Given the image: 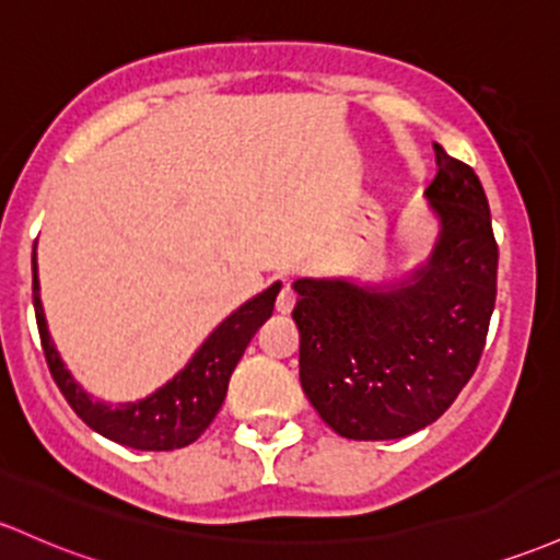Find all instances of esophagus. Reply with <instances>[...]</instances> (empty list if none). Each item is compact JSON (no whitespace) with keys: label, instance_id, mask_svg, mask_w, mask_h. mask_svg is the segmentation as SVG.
Instances as JSON below:
<instances>
[{"label":"esophagus","instance_id":"esophagus-1","mask_svg":"<svg viewBox=\"0 0 560 560\" xmlns=\"http://www.w3.org/2000/svg\"><path fill=\"white\" fill-rule=\"evenodd\" d=\"M294 303H298V298H294V290H292V284H281V290H279V294H276V311L279 313H290L292 308H294Z\"/></svg>","mask_w":560,"mask_h":560}]
</instances>
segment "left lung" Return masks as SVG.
Instances as JSON below:
<instances>
[{"label": "left lung", "instance_id": "obj_1", "mask_svg": "<svg viewBox=\"0 0 560 560\" xmlns=\"http://www.w3.org/2000/svg\"><path fill=\"white\" fill-rule=\"evenodd\" d=\"M425 196L441 218L428 266L396 290L294 281L300 385L342 439H404L439 420L468 385L497 300L489 201L470 164L433 143Z\"/></svg>", "mask_w": 560, "mask_h": 560}]
</instances>
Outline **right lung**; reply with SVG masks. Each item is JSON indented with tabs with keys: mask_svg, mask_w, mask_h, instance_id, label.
Wrapping results in <instances>:
<instances>
[{
	"mask_svg": "<svg viewBox=\"0 0 560 560\" xmlns=\"http://www.w3.org/2000/svg\"><path fill=\"white\" fill-rule=\"evenodd\" d=\"M34 313L36 327H39L42 350H45L47 366L66 396L69 407L82 417L95 433L106 435L121 446L143 452H170L180 446L194 444L214 420L229 393L231 372L236 370L238 359L247 350L255 331L268 322L273 313L279 284L268 287L266 292L252 298L236 313H231L218 329L207 337V342L196 350L190 364L170 380L164 388L151 393L149 398L135 404H108L92 401V398L73 383V377L66 372L58 350H55L50 335H47L45 313H42L39 300V281H36V257L34 260Z\"/></svg>",
	"mask_w": 560,
	"mask_h": 560,
	"instance_id": "obj_1",
	"label": "right lung"
}]
</instances>
